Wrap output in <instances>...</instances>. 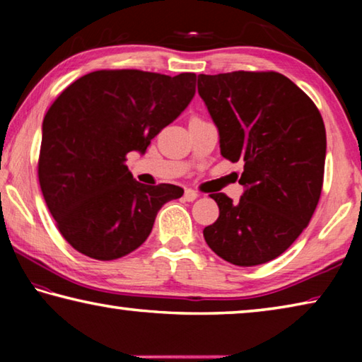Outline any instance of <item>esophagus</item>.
Wrapping results in <instances>:
<instances>
[{"instance_id":"1","label":"esophagus","mask_w":362,"mask_h":362,"mask_svg":"<svg viewBox=\"0 0 362 362\" xmlns=\"http://www.w3.org/2000/svg\"><path fill=\"white\" fill-rule=\"evenodd\" d=\"M183 198H185V201H194L196 198H198V192L193 188H187L185 189V194H183Z\"/></svg>"}]
</instances>
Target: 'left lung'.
<instances>
[{"label":"left lung","mask_w":362,"mask_h":362,"mask_svg":"<svg viewBox=\"0 0 362 362\" xmlns=\"http://www.w3.org/2000/svg\"><path fill=\"white\" fill-rule=\"evenodd\" d=\"M198 93L216 122L220 153L241 161L244 193H212L218 218L203 235L238 267L262 265L291 247L320 201L326 127L313 100L276 71L199 75Z\"/></svg>","instance_id":"obj_1"}]
</instances>
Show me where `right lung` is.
<instances>
[{
    "instance_id": "1",
    "label": "right lung",
    "mask_w": 362,
    "mask_h": 362,
    "mask_svg": "<svg viewBox=\"0 0 362 362\" xmlns=\"http://www.w3.org/2000/svg\"><path fill=\"white\" fill-rule=\"evenodd\" d=\"M196 75L99 70L64 89L42 121L40 187L60 235L95 260L121 259L142 246L156 214L183 188L134 179L127 153L151 139L194 95Z\"/></svg>"
}]
</instances>
